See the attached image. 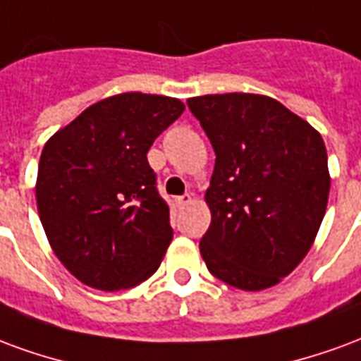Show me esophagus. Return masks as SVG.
<instances>
[{"label":"esophagus","mask_w":361,"mask_h":361,"mask_svg":"<svg viewBox=\"0 0 361 361\" xmlns=\"http://www.w3.org/2000/svg\"><path fill=\"white\" fill-rule=\"evenodd\" d=\"M190 194H183V196H177V198H175V206L178 207V209H183L184 206H188V204H190Z\"/></svg>","instance_id":"obj_1"}]
</instances>
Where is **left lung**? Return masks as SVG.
Here are the masks:
<instances>
[{"label": "left lung", "mask_w": 361, "mask_h": 361, "mask_svg": "<svg viewBox=\"0 0 361 361\" xmlns=\"http://www.w3.org/2000/svg\"><path fill=\"white\" fill-rule=\"evenodd\" d=\"M215 152L200 254L213 277L240 290L277 285L306 257L327 209L331 178L321 134L277 99L190 97Z\"/></svg>", "instance_id": "1"}]
</instances>
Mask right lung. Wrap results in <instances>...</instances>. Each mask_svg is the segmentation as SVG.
Returning <instances> with one entry per match:
<instances>
[{
  "label": "right lung",
  "instance_id": "1",
  "mask_svg": "<svg viewBox=\"0 0 361 361\" xmlns=\"http://www.w3.org/2000/svg\"><path fill=\"white\" fill-rule=\"evenodd\" d=\"M183 111L175 97L119 94L90 105L42 149V227L55 256L84 285L133 288L161 264L173 228L148 149Z\"/></svg>",
  "mask_w": 361,
  "mask_h": 361
}]
</instances>
